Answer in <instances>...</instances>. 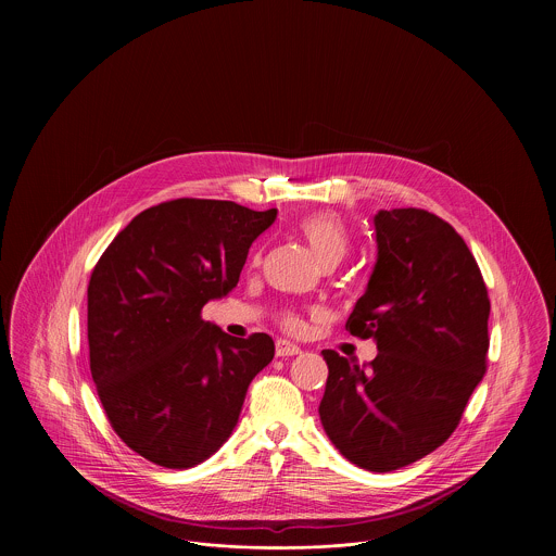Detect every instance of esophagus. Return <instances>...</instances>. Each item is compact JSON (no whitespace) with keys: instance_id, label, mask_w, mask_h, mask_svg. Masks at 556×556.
<instances>
[{"instance_id":"34e87169","label":"esophagus","mask_w":556,"mask_h":556,"mask_svg":"<svg viewBox=\"0 0 556 556\" xmlns=\"http://www.w3.org/2000/svg\"><path fill=\"white\" fill-rule=\"evenodd\" d=\"M302 349L298 344H291L287 340H278L276 342V355L278 357H293V355H300Z\"/></svg>"}]
</instances>
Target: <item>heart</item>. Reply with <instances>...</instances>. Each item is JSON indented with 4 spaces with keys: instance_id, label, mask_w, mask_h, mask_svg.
Here are the masks:
<instances>
[{
    "instance_id": "1",
    "label": "heart",
    "mask_w": 556,
    "mask_h": 556,
    "mask_svg": "<svg viewBox=\"0 0 556 556\" xmlns=\"http://www.w3.org/2000/svg\"><path fill=\"white\" fill-rule=\"evenodd\" d=\"M298 233L308 243L323 267L338 265L351 248L349 229L333 212H315L304 216L298 223ZM278 323L289 333H300L304 329V317L298 311H282Z\"/></svg>"
}]
</instances>
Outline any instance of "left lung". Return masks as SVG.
<instances>
[{"label": "left lung", "instance_id": "left-lung-1", "mask_svg": "<svg viewBox=\"0 0 556 556\" xmlns=\"http://www.w3.org/2000/svg\"><path fill=\"white\" fill-rule=\"evenodd\" d=\"M379 258L346 331L375 338L368 364L323 351L320 424L353 465L388 473L443 445L485 372L488 289L465 239L417 210L375 216Z\"/></svg>", "mask_w": 556, "mask_h": 556}]
</instances>
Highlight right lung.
<instances>
[{
  "label": "right lung",
  "instance_id": "1",
  "mask_svg": "<svg viewBox=\"0 0 556 556\" xmlns=\"http://www.w3.org/2000/svg\"><path fill=\"white\" fill-rule=\"evenodd\" d=\"M276 210L175 199L141 212L87 287L89 368L115 434L164 469H190L233 432L250 381L274 357L267 333L233 338L201 318L238 285Z\"/></svg>",
  "mask_w": 556,
  "mask_h": 556
}]
</instances>
